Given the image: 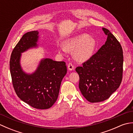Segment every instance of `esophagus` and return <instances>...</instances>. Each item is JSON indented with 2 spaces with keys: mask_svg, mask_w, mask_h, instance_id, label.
<instances>
[{
  "mask_svg": "<svg viewBox=\"0 0 133 133\" xmlns=\"http://www.w3.org/2000/svg\"><path fill=\"white\" fill-rule=\"evenodd\" d=\"M67 67H68V69L69 70H70V71H71V70L74 69V65H73L71 63H69V64H68V66H67Z\"/></svg>",
  "mask_w": 133,
  "mask_h": 133,
  "instance_id": "obj_1",
  "label": "esophagus"
}]
</instances>
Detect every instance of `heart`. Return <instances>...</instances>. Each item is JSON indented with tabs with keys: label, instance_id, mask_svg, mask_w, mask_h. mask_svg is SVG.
Returning <instances> with one entry per match:
<instances>
[{
	"label": "heart",
	"instance_id": "obj_1",
	"mask_svg": "<svg viewBox=\"0 0 133 133\" xmlns=\"http://www.w3.org/2000/svg\"><path fill=\"white\" fill-rule=\"evenodd\" d=\"M96 41L87 34L79 35L64 42L63 47L59 50L62 51H74L77 59L86 61L92 55L96 47Z\"/></svg>",
	"mask_w": 133,
	"mask_h": 133
}]
</instances>
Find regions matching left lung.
Returning a JSON list of instances; mask_svg holds the SVG:
<instances>
[{
    "label": "left lung",
    "mask_w": 133,
    "mask_h": 133,
    "mask_svg": "<svg viewBox=\"0 0 133 133\" xmlns=\"http://www.w3.org/2000/svg\"><path fill=\"white\" fill-rule=\"evenodd\" d=\"M102 30L107 35L105 43L82 66L75 69L79 76L80 91L91 103L108 99L119 87L122 80V46L109 30Z\"/></svg>",
    "instance_id": "8db88e82"
}]
</instances>
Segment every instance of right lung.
Wrapping results in <instances>:
<instances>
[{
    "mask_svg": "<svg viewBox=\"0 0 133 133\" xmlns=\"http://www.w3.org/2000/svg\"><path fill=\"white\" fill-rule=\"evenodd\" d=\"M38 34V31H33L23 35L11 53L10 69L18 97L34 108L44 110L50 108L57 99L67 67L64 62L46 58L41 61L32 74H26L22 70L20 64L21 53L37 46Z\"/></svg>",
    "mask_w": 133,
    "mask_h": 133,
    "instance_id": "1",
    "label": "right lung"
}]
</instances>
